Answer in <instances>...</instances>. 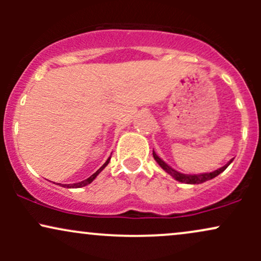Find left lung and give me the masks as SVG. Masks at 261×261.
Masks as SVG:
<instances>
[{"label":"left lung","instance_id":"8db88e82","mask_svg":"<svg viewBox=\"0 0 261 261\" xmlns=\"http://www.w3.org/2000/svg\"><path fill=\"white\" fill-rule=\"evenodd\" d=\"M153 158L157 162L158 164L161 166V168L164 170V172L168 173L169 175H172L173 178L175 179V180L180 181V182H184V184H201V182H205L207 180H211V179H214L215 176H217L218 174H221V173L223 172L224 169L227 168V167L229 166L230 163L233 162V158L230 160L228 163L224 164L223 167H221V168H218L216 170H214V172H210V173H200V174H184V173H180L178 172V170L173 169L172 167L168 166V164L166 163L162 158H160L157 155V153L153 151Z\"/></svg>","mask_w":261,"mask_h":261}]
</instances>
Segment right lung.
<instances>
[{"label":"right lung","mask_w":261,"mask_h":261,"mask_svg":"<svg viewBox=\"0 0 261 261\" xmlns=\"http://www.w3.org/2000/svg\"><path fill=\"white\" fill-rule=\"evenodd\" d=\"M109 161H110V157L109 158H108V160H107V162H106V163H104L103 164V166H101L100 167V168L99 169H98L97 170V172H95L94 173V174H92L91 176H89V178H87V179H85V180H82V181H80V182H74V184H60V187H64V188H82V187H86V185H88V184H91V182L93 181V180H94V179L95 178H97V176H98V174H99V173L101 172V170H103L104 168H106V167L108 166V164H109ZM59 185V184H58Z\"/></svg>","instance_id":"add662e5"}]
</instances>
